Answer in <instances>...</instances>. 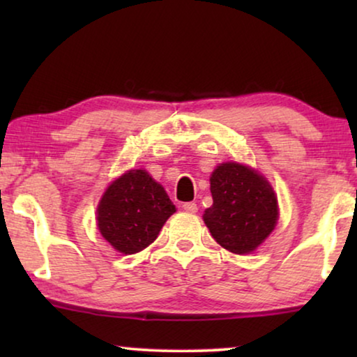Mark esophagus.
<instances>
[{"label": "esophagus", "instance_id": "obj_1", "mask_svg": "<svg viewBox=\"0 0 357 357\" xmlns=\"http://www.w3.org/2000/svg\"><path fill=\"white\" fill-rule=\"evenodd\" d=\"M182 208H183V211H187V213H197L198 211V204L193 203V202L183 203Z\"/></svg>", "mask_w": 357, "mask_h": 357}]
</instances>
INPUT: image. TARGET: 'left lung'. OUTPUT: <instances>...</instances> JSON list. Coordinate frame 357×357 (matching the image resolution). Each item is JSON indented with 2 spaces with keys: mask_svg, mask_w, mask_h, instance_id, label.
<instances>
[{
  "mask_svg": "<svg viewBox=\"0 0 357 357\" xmlns=\"http://www.w3.org/2000/svg\"><path fill=\"white\" fill-rule=\"evenodd\" d=\"M209 182L213 206L203 221L213 238L237 255L253 252L278 222V198L270 182L237 162L219 164Z\"/></svg>",
  "mask_w": 357,
  "mask_h": 357,
  "instance_id": "1",
  "label": "left lung"
}]
</instances>
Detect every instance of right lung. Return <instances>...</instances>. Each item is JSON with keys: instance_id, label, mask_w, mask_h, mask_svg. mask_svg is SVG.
I'll list each match as a JSON object with an SVG mask.
<instances>
[{"instance_id": "right-lung-1", "label": "right lung", "mask_w": 357, "mask_h": 357, "mask_svg": "<svg viewBox=\"0 0 357 357\" xmlns=\"http://www.w3.org/2000/svg\"><path fill=\"white\" fill-rule=\"evenodd\" d=\"M175 204L146 170L133 169L114 180L97 206V227L115 250L138 253L158 238Z\"/></svg>"}]
</instances>
